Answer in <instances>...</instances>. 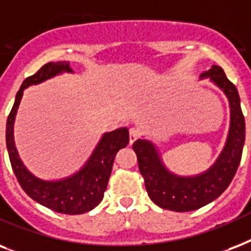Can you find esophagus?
Wrapping results in <instances>:
<instances>
[{
  "label": "esophagus",
  "instance_id": "obj_1",
  "mask_svg": "<svg viewBox=\"0 0 251 251\" xmlns=\"http://www.w3.org/2000/svg\"><path fill=\"white\" fill-rule=\"evenodd\" d=\"M137 137H139V131L136 128H131L129 129V144L133 143Z\"/></svg>",
  "mask_w": 251,
  "mask_h": 251
}]
</instances>
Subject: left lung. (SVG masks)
<instances>
[{"instance_id":"8db88e82","label":"left lung","mask_w":251,"mask_h":251,"mask_svg":"<svg viewBox=\"0 0 251 251\" xmlns=\"http://www.w3.org/2000/svg\"><path fill=\"white\" fill-rule=\"evenodd\" d=\"M199 78H209L224 93L230 111L226 141L212 166L196 176H178L166 168L158 148L151 140L139 139L132 145L151 200L161 208L176 212L195 211L226 190L240 165L245 143V118L236 86L217 65L203 72Z\"/></svg>"}]
</instances>
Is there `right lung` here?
Returning <instances> with one entry per match:
<instances>
[{"label": "right lung", "mask_w": 251, "mask_h": 251, "mask_svg": "<svg viewBox=\"0 0 251 251\" xmlns=\"http://www.w3.org/2000/svg\"><path fill=\"white\" fill-rule=\"evenodd\" d=\"M63 73H73L72 68L69 67V61L46 64L34 75L23 81L22 86L15 95V102L10 115L7 118L6 147L13 172L23 191L31 199L55 212L79 215L89 212L102 201L108 178L111 176L115 154L119 149L127 147L129 133L128 128L126 127L103 133L82 168L72 176L61 179L46 180L32 174L23 164L15 147V115L25 89L32 85H39Z\"/></svg>", "instance_id": "1"}]
</instances>
